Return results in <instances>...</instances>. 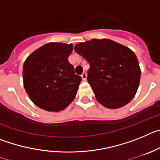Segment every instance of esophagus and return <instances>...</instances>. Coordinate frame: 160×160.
<instances>
[{
    "instance_id": "esophagus-1",
    "label": "esophagus",
    "mask_w": 160,
    "mask_h": 160,
    "mask_svg": "<svg viewBox=\"0 0 160 160\" xmlns=\"http://www.w3.org/2000/svg\"><path fill=\"white\" fill-rule=\"evenodd\" d=\"M81 77H82V80L83 81H86V80H87V73H82V74L81 75Z\"/></svg>"
}]
</instances>
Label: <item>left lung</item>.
<instances>
[{
    "label": "left lung",
    "mask_w": 160,
    "mask_h": 160,
    "mask_svg": "<svg viewBox=\"0 0 160 160\" xmlns=\"http://www.w3.org/2000/svg\"><path fill=\"white\" fill-rule=\"evenodd\" d=\"M74 50L90 64L87 81L100 104L120 108L135 97L141 70L131 49L103 38L80 42Z\"/></svg>",
    "instance_id": "1"
}]
</instances>
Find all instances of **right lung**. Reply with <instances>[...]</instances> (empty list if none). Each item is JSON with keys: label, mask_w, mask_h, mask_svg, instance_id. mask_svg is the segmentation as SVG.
<instances>
[{"label": "right lung", "mask_w": 160, "mask_h": 160, "mask_svg": "<svg viewBox=\"0 0 160 160\" xmlns=\"http://www.w3.org/2000/svg\"><path fill=\"white\" fill-rule=\"evenodd\" d=\"M72 44L49 42L25 61L23 83L29 98L48 111L64 110L74 99L82 78L74 73L68 58Z\"/></svg>", "instance_id": "add662e5"}]
</instances>
